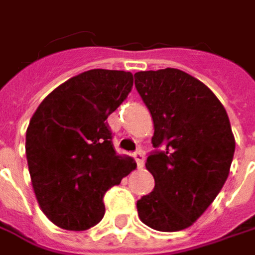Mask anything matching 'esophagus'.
<instances>
[{"mask_svg": "<svg viewBox=\"0 0 255 255\" xmlns=\"http://www.w3.org/2000/svg\"><path fill=\"white\" fill-rule=\"evenodd\" d=\"M133 157L136 159L138 168H143V165H144V155L141 154V151H136V152L133 154Z\"/></svg>", "mask_w": 255, "mask_h": 255, "instance_id": "1", "label": "esophagus"}]
</instances>
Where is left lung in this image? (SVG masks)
<instances>
[{
	"label": "left lung",
	"mask_w": 255,
	"mask_h": 255,
	"mask_svg": "<svg viewBox=\"0 0 255 255\" xmlns=\"http://www.w3.org/2000/svg\"><path fill=\"white\" fill-rule=\"evenodd\" d=\"M134 86L154 124L147 158L154 176L137 201L138 218L159 232H178L197 221L218 196L235 154L224 105L203 82L173 68L134 73Z\"/></svg>",
	"instance_id": "8db88e82"
}]
</instances>
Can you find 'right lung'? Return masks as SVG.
<instances>
[{
    "label": "right lung",
    "mask_w": 255,
    "mask_h": 255,
    "mask_svg": "<svg viewBox=\"0 0 255 255\" xmlns=\"http://www.w3.org/2000/svg\"><path fill=\"white\" fill-rule=\"evenodd\" d=\"M133 75L91 69L41 101L26 130V158L37 203L66 231H86L105 214V191L121 183L134 159L118 155L105 119L128 97Z\"/></svg>",
    "instance_id": "1"
}]
</instances>
